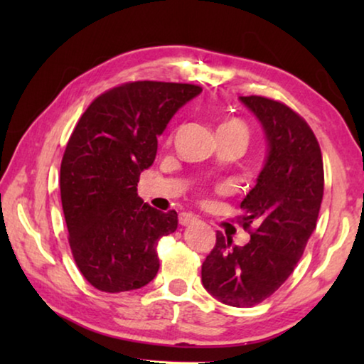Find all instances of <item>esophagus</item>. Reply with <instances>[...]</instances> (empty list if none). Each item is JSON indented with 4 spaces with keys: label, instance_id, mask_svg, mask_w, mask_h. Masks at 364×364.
<instances>
[{
    "label": "esophagus",
    "instance_id": "obj_1",
    "mask_svg": "<svg viewBox=\"0 0 364 364\" xmlns=\"http://www.w3.org/2000/svg\"><path fill=\"white\" fill-rule=\"evenodd\" d=\"M196 220H197V218L194 217V215H191V213H181V215H180V225H183V226L193 225Z\"/></svg>",
    "mask_w": 364,
    "mask_h": 364
}]
</instances>
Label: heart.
<instances>
[{
	"label": "heart",
	"mask_w": 364,
	"mask_h": 364,
	"mask_svg": "<svg viewBox=\"0 0 364 364\" xmlns=\"http://www.w3.org/2000/svg\"><path fill=\"white\" fill-rule=\"evenodd\" d=\"M218 134H226V136H234L242 139L245 144L249 141V128L245 127V123L237 120V119H231L226 120L225 123H221L218 128Z\"/></svg>",
	"instance_id": "b5f03b06"
}]
</instances>
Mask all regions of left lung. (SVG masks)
<instances>
[{"instance_id": "obj_1", "label": "left lung", "mask_w": 364, "mask_h": 364, "mask_svg": "<svg viewBox=\"0 0 364 364\" xmlns=\"http://www.w3.org/2000/svg\"><path fill=\"white\" fill-rule=\"evenodd\" d=\"M239 100L260 122L268 146L257 184L241 202L250 241L234 245L217 232L202 263V284L223 304L242 308L268 299L297 267L316 228L324 170L315 133L299 114L263 96Z\"/></svg>"}]
</instances>
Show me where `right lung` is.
<instances>
[{
	"instance_id": "add662e5",
	"label": "right lung",
	"mask_w": 364,
	"mask_h": 364,
	"mask_svg": "<svg viewBox=\"0 0 364 364\" xmlns=\"http://www.w3.org/2000/svg\"><path fill=\"white\" fill-rule=\"evenodd\" d=\"M200 91L147 80L115 86L70 134L60 164L69 244L85 279L102 292L134 291L156 278L157 242L175 232L178 213L144 204L136 186L171 117Z\"/></svg>"
}]
</instances>
